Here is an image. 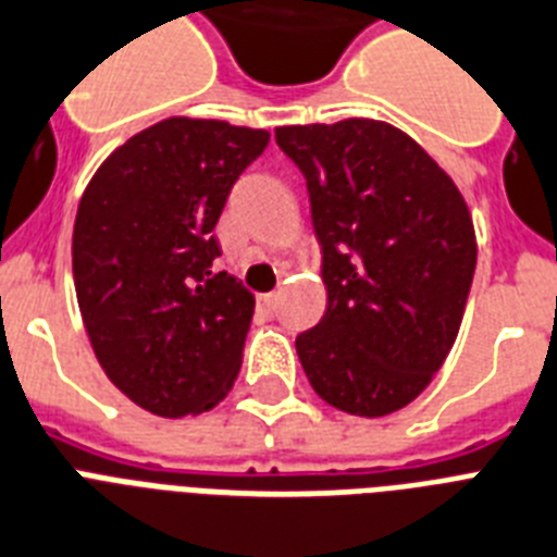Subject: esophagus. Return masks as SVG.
<instances>
[{"label": "esophagus", "mask_w": 557, "mask_h": 557, "mask_svg": "<svg viewBox=\"0 0 557 557\" xmlns=\"http://www.w3.org/2000/svg\"><path fill=\"white\" fill-rule=\"evenodd\" d=\"M277 302H280V292L260 294V306H263L265 311H274V309H277Z\"/></svg>", "instance_id": "1"}]
</instances>
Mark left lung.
<instances>
[{
    "mask_svg": "<svg viewBox=\"0 0 557 557\" xmlns=\"http://www.w3.org/2000/svg\"><path fill=\"white\" fill-rule=\"evenodd\" d=\"M277 146L306 176L329 306L297 334L311 388L383 418L429 386L458 337L478 246L449 176L377 120L288 125Z\"/></svg>",
    "mask_w": 557,
    "mask_h": 557,
    "instance_id": "1",
    "label": "left lung"
}]
</instances>
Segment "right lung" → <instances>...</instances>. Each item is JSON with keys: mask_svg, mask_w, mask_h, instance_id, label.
<instances>
[{"mask_svg": "<svg viewBox=\"0 0 557 557\" xmlns=\"http://www.w3.org/2000/svg\"><path fill=\"white\" fill-rule=\"evenodd\" d=\"M269 131L171 116L116 148L74 223V286L99 366L122 395L185 418L228 395L255 294L214 274V225Z\"/></svg>", "mask_w": 557, "mask_h": 557, "instance_id": "add662e5", "label": "right lung"}]
</instances>
